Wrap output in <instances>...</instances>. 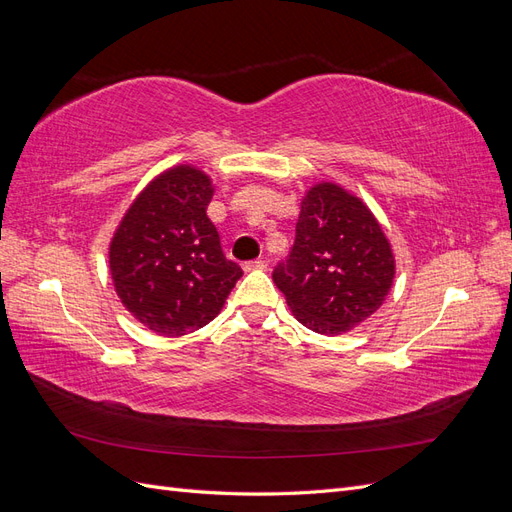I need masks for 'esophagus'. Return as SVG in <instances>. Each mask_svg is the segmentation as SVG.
<instances>
[{
  "label": "esophagus",
  "instance_id": "obj_1",
  "mask_svg": "<svg viewBox=\"0 0 512 512\" xmlns=\"http://www.w3.org/2000/svg\"><path fill=\"white\" fill-rule=\"evenodd\" d=\"M267 260H250L243 265V271H265Z\"/></svg>",
  "mask_w": 512,
  "mask_h": 512
}]
</instances>
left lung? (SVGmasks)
I'll return each instance as SVG.
<instances>
[{
	"label": "left lung",
	"mask_w": 512,
	"mask_h": 512,
	"mask_svg": "<svg viewBox=\"0 0 512 512\" xmlns=\"http://www.w3.org/2000/svg\"><path fill=\"white\" fill-rule=\"evenodd\" d=\"M393 280L391 241L363 198L335 181L314 183L292 252L273 271L292 316L320 335H344L378 312Z\"/></svg>",
	"instance_id": "left-lung-1"
}]
</instances>
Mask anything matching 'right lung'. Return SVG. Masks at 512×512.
I'll list each match as a JSON object with an SVG mask.
<instances>
[{"mask_svg":"<svg viewBox=\"0 0 512 512\" xmlns=\"http://www.w3.org/2000/svg\"><path fill=\"white\" fill-rule=\"evenodd\" d=\"M213 179L175 164L136 194L108 243V271L121 305L153 333L181 337L222 312L243 275L224 256L207 215Z\"/></svg>","mask_w":512,"mask_h":512,"instance_id":"obj_1","label":"right lung"}]
</instances>
